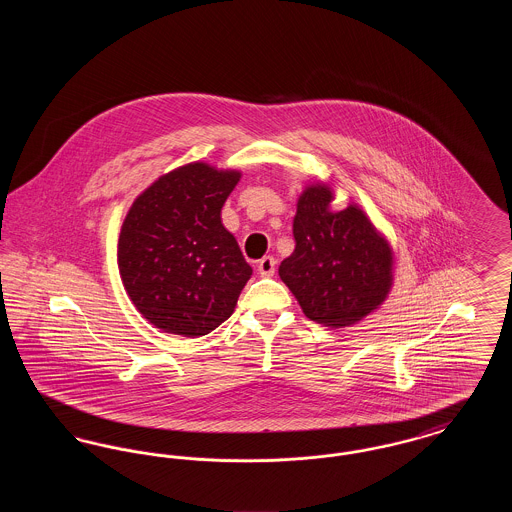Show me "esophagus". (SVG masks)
<instances>
[{
	"instance_id": "1",
	"label": "esophagus",
	"mask_w": 512,
	"mask_h": 512,
	"mask_svg": "<svg viewBox=\"0 0 512 512\" xmlns=\"http://www.w3.org/2000/svg\"><path fill=\"white\" fill-rule=\"evenodd\" d=\"M257 270H259V274L261 276H272L274 274V270H276V261H274V257H263L259 263H257Z\"/></svg>"
}]
</instances>
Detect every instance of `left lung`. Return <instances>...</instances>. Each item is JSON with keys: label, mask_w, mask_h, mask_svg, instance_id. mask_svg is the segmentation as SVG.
<instances>
[{"label": "left lung", "mask_w": 512, "mask_h": 512, "mask_svg": "<svg viewBox=\"0 0 512 512\" xmlns=\"http://www.w3.org/2000/svg\"><path fill=\"white\" fill-rule=\"evenodd\" d=\"M324 184L305 188L293 219L295 249L278 274L305 317L343 328L378 309L390 293L393 253L363 209L332 211Z\"/></svg>", "instance_id": "8db88e82"}]
</instances>
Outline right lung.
Instances as JSON below:
<instances>
[{"instance_id": "right-lung-1", "label": "right lung", "mask_w": 512, "mask_h": 512, "mask_svg": "<svg viewBox=\"0 0 512 512\" xmlns=\"http://www.w3.org/2000/svg\"><path fill=\"white\" fill-rule=\"evenodd\" d=\"M240 176L190 163L163 174L132 203L119 236V272L134 307L155 328L199 338L234 313L253 270L220 211Z\"/></svg>"}]
</instances>
